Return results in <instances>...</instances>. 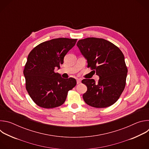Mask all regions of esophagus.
Instances as JSON below:
<instances>
[{
    "instance_id": "1",
    "label": "esophagus",
    "mask_w": 149,
    "mask_h": 149,
    "mask_svg": "<svg viewBox=\"0 0 149 149\" xmlns=\"http://www.w3.org/2000/svg\"><path fill=\"white\" fill-rule=\"evenodd\" d=\"M81 82V80L80 79H77V84H80Z\"/></svg>"
}]
</instances>
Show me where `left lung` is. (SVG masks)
Segmentation results:
<instances>
[{
	"label": "left lung",
	"instance_id": "8db88e82",
	"mask_svg": "<svg viewBox=\"0 0 149 149\" xmlns=\"http://www.w3.org/2000/svg\"><path fill=\"white\" fill-rule=\"evenodd\" d=\"M86 58L88 68L96 72L100 79H84L87 87L83 99L95 108H105L114 104L120 98L125 86L127 68L121 51L110 41L102 38H87L77 44Z\"/></svg>",
	"mask_w": 149,
	"mask_h": 149
}]
</instances>
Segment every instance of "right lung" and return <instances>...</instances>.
I'll return each mask as SVG.
<instances>
[{
  "label": "right lung",
  "mask_w": 149,
  "mask_h": 149,
  "mask_svg": "<svg viewBox=\"0 0 149 149\" xmlns=\"http://www.w3.org/2000/svg\"><path fill=\"white\" fill-rule=\"evenodd\" d=\"M77 39L60 38L42 42L29 54L25 65L26 89L33 102L45 109H52L65 102L68 92L77 84L75 79L63 78L55 72L60 68L67 52Z\"/></svg>",
  "instance_id": "add662e5"
}]
</instances>
